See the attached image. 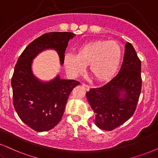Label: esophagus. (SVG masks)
Returning <instances> with one entry per match:
<instances>
[{"label":"esophagus","mask_w":158,"mask_h":158,"mask_svg":"<svg viewBox=\"0 0 158 158\" xmlns=\"http://www.w3.org/2000/svg\"><path fill=\"white\" fill-rule=\"evenodd\" d=\"M81 87H82L84 89H85L86 90H89V88H90V87H89L88 85H87V84H85V83H82V85H81Z\"/></svg>","instance_id":"1"}]
</instances>
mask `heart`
<instances>
[{
	"mask_svg": "<svg viewBox=\"0 0 158 158\" xmlns=\"http://www.w3.org/2000/svg\"><path fill=\"white\" fill-rule=\"evenodd\" d=\"M122 56L123 49L118 42L96 40L81 45L76 55H65L63 64L70 77L81 74L88 65L91 76L98 81H105L110 79L118 69Z\"/></svg>",
	"mask_w": 158,
	"mask_h": 158,
	"instance_id": "b5f03b06",
	"label": "heart"
}]
</instances>
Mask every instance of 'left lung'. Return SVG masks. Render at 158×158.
Listing matches in <instances>:
<instances>
[{"instance_id":"left-lung-1","label":"left lung","mask_w":158,"mask_h":158,"mask_svg":"<svg viewBox=\"0 0 158 158\" xmlns=\"http://www.w3.org/2000/svg\"><path fill=\"white\" fill-rule=\"evenodd\" d=\"M141 63L136 52L127 42L117 75L102 87L92 88L86 93L99 128L112 131L132 117L141 91Z\"/></svg>"}]
</instances>
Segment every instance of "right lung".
<instances>
[{
	"instance_id": "right-lung-1",
	"label": "right lung",
	"mask_w": 158,
	"mask_h": 158,
	"mask_svg": "<svg viewBox=\"0 0 158 158\" xmlns=\"http://www.w3.org/2000/svg\"><path fill=\"white\" fill-rule=\"evenodd\" d=\"M74 35L70 32L43 34L25 48L15 65L11 78L14 107L21 120L38 132L49 131L59 123L69 95L80 82L61 79L59 76L41 82L32 73V61L44 49H54L63 64L68 42Z\"/></svg>"
}]
</instances>
